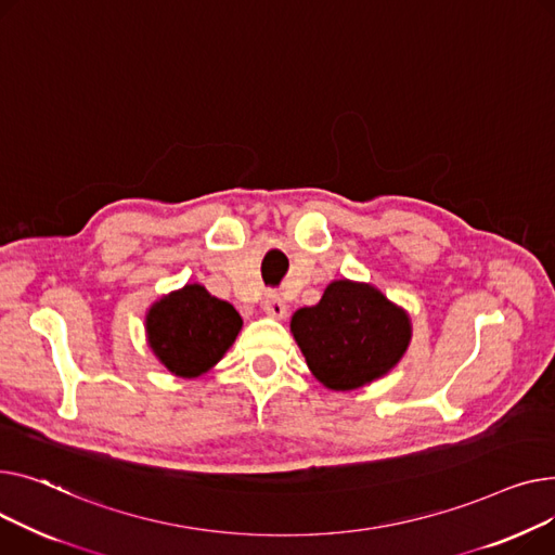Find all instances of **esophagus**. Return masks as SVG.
<instances>
[{
	"mask_svg": "<svg viewBox=\"0 0 555 555\" xmlns=\"http://www.w3.org/2000/svg\"><path fill=\"white\" fill-rule=\"evenodd\" d=\"M262 311H264L267 315H271V318L282 320V318L286 315V305H284V300H282L280 296H269V298L262 302Z\"/></svg>",
	"mask_w": 555,
	"mask_h": 555,
	"instance_id": "obj_1",
	"label": "esophagus"
}]
</instances>
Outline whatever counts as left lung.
I'll use <instances>...</instances> for the list:
<instances>
[{
    "label": "left lung",
    "mask_w": 555,
    "mask_h": 555,
    "mask_svg": "<svg viewBox=\"0 0 555 555\" xmlns=\"http://www.w3.org/2000/svg\"><path fill=\"white\" fill-rule=\"evenodd\" d=\"M313 376L330 389H356L392 370L410 343V320L370 284L332 282L315 307L291 318Z\"/></svg>",
    "instance_id": "1"
}]
</instances>
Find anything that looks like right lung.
I'll return each mask as SVG.
<instances>
[{"instance_id":"obj_1","label":"right lung","mask_w":555,"mask_h":555,"mask_svg":"<svg viewBox=\"0 0 555 555\" xmlns=\"http://www.w3.org/2000/svg\"><path fill=\"white\" fill-rule=\"evenodd\" d=\"M242 330V318L202 286L185 284L147 313V338L158 361L177 376H199L221 361Z\"/></svg>"}]
</instances>
